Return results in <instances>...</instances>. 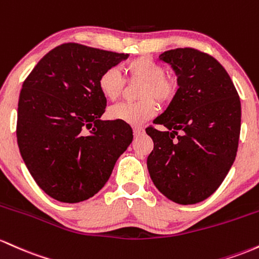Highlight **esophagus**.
<instances>
[{
  "label": "esophagus",
  "mask_w": 259,
  "mask_h": 259,
  "mask_svg": "<svg viewBox=\"0 0 259 259\" xmlns=\"http://www.w3.org/2000/svg\"><path fill=\"white\" fill-rule=\"evenodd\" d=\"M133 133H135L136 137H138V136L143 135V133H144V130L142 128V127H135V128H133Z\"/></svg>",
  "instance_id": "obj_1"
}]
</instances>
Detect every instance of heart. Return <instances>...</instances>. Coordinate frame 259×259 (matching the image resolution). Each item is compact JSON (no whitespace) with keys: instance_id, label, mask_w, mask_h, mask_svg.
Returning a JSON list of instances; mask_svg holds the SVG:
<instances>
[{"instance_id":"1","label":"heart","mask_w":259,"mask_h":259,"mask_svg":"<svg viewBox=\"0 0 259 259\" xmlns=\"http://www.w3.org/2000/svg\"><path fill=\"white\" fill-rule=\"evenodd\" d=\"M130 82H141L137 89L136 103H122L110 107L109 115L112 120L126 122L132 126H141L156 115L158 107L167 105L175 98L179 83L174 75L165 73L160 63L150 57H136L126 65ZM99 91L110 101H116L123 94L126 80L117 68H107L98 79Z\"/></svg>"}]
</instances>
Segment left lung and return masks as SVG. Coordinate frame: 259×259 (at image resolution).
<instances>
[{"instance_id":"8db88e82","label":"left lung","mask_w":259,"mask_h":259,"mask_svg":"<svg viewBox=\"0 0 259 259\" xmlns=\"http://www.w3.org/2000/svg\"><path fill=\"white\" fill-rule=\"evenodd\" d=\"M159 59L172 67L179 89L145 130L154 142L147 159L152 181L166 198L196 204L218 190L236 158L241 103L225 68L210 55L185 48Z\"/></svg>"}]
</instances>
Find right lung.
Segmentation results:
<instances>
[{
  "label": "right lung",
  "instance_id": "1",
  "mask_svg": "<svg viewBox=\"0 0 259 259\" xmlns=\"http://www.w3.org/2000/svg\"><path fill=\"white\" fill-rule=\"evenodd\" d=\"M128 54L68 42L45 55L24 80L17 142L23 160L46 194L78 203L97 194L133 139L130 124L103 121L100 74Z\"/></svg>",
  "mask_w": 259,
  "mask_h": 259
}]
</instances>
